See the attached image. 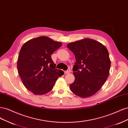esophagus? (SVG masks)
Returning <instances> with one entry per match:
<instances>
[{
	"mask_svg": "<svg viewBox=\"0 0 128 128\" xmlns=\"http://www.w3.org/2000/svg\"><path fill=\"white\" fill-rule=\"evenodd\" d=\"M69 72H69V70H66V71H64V72L65 74H67L69 73Z\"/></svg>",
	"mask_w": 128,
	"mask_h": 128,
	"instance_id": "obj_1",
	"label": "esophagus"
}]
</instances>
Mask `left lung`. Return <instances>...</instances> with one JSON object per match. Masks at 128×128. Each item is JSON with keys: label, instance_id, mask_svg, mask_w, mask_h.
Here are the masks:
<instances>
[{"label": "left lung", "instance_id": "obj_1", "mask_svg": "<svg viewBox=\"0 0 128 128\" xmlns=\"http://www.w3.org/2000/svg\"><path fill=\"white\" fill-rule=\"evenodd\" d=\"M67 46L76 59L72 69L75 80L69 86L70 90L81 98L92 96L100 90L109 75L110 60L107 49L90 38L70 42Z\"/></svg>", "mask_w": 128, "mask_h": 128}]
</instances>
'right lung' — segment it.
I'll use <instances>...</instances> for the list:
<instances>
[{
  "label": "right lung",
  "instance_id": "obj_1",
  "mask_svg": "<svg viewBox=\"0 0 128 128\" xmlns=\"http://www.w3.org/2000/svg\"><path fill=\"white\" fill-rule=\"evenodd\" d=\"M61 42L46 36L26 42L22 46L17 62L18 74L25 87L34 94L42 95L52 90L64 72L56 68L51 54Z\"/></svg>",
  "mask_w": 128,
  "mask_h": 128
}]
</instances>
